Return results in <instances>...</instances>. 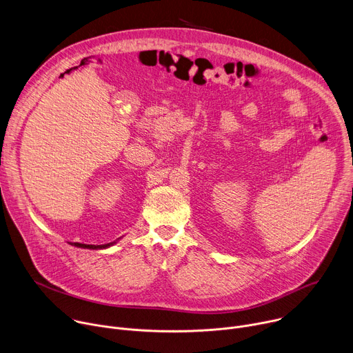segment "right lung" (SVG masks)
<instances>
[{"mask_svg": "<svg viewBox=\"0 0 353 353\" xmlns=\"http://www.w3.org/2000/svg\"><path fill=\"white\" fill-rule=\"evenodd\" d=\"M112 243L108 244H102V245H94V244H82V243H75L77 247H82V248H103V247H109Z\"/></svg>", "mask_w": 353, "mask_h": 353, "instance_id": "1", "label": "right lung"}]
</instances>
